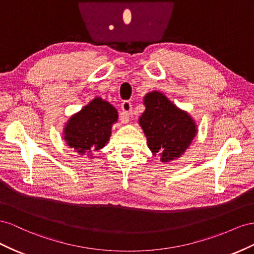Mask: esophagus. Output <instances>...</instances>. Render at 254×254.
I'll return each mask as SVG.
<instances>
[{
  "instance_id": "34e87169",
  "label": "esophagus",
  "mask_w": 254,
  "mask_h": 254,
  "mask_svg": "<svg viewBox=\"0 0 254 254\" xmlns=\"http://www.w3.org/2000/svg\"><path fill=\"white\" fill-rule=\"evenodd\" d=\"M121 110L123 112V115H125V117H123V123H127L128 122V118L132 116V104L131 102H128V101H125V102L122 103L121 105Z\"/></svg>"
}]
</instances>
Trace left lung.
Masks as SVG:
<instances>
[{"label": "left lung", "instance_id": "1", "mask_svg": "<svg viewBox=\"0 0 254 254\" xmlns=\"http://www.w3.org/2000/svg\"><path fill=\"white\" fill-rule=\"evenodd\" d=\"M143 105L146 110L138 120L152 154L163 163L182 156L198 133L191 116L156 90L143 97Z\"/></svg>", "mask_w": 254, "mask_h": 254}]
</instances>
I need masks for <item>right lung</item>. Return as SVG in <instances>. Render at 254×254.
<instances>
[{"mask_svg": "<svg viewBox=\"0 0 254 254\" xmlns=\"http://www.w3.org/2000/svg\"><path fill=\"white\" fill-rule=\"evenodd\" d=\"M118 112L107 101L96 97L81 111L72 115L64 127V140L79 155L92 158V153L105 147L112 135Z\"/></svg>", "mask_w": 254, "mask_h": 254, "instance_id": "right-lung-1", "label": "right lung"}]
</instances>
